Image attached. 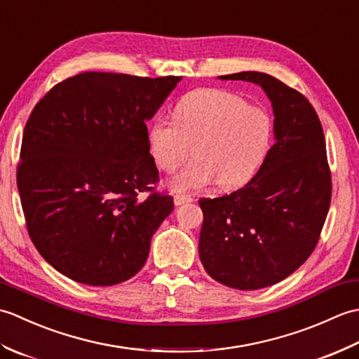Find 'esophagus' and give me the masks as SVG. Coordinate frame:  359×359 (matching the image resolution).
<instances>
[{"label":"esophagus","mask_w":359,"mask_h":359,"mask_svg":"<svg viewBox=\"0 0 359 359\" xmlns=\"http://www.w3.org/2000/svg\"><path fill=\"white\" fill-rule=\"evenodd\" d=\"M189 202H193L191 196H185V194H175L174 196V203L177 205V207H180V205H184V203H189Z\"/></svg>","instance_id":"34e87169"}]
</instances>
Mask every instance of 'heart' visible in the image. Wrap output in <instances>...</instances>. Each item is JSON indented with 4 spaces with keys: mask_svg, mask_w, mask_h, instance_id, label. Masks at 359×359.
Instances as JSON below:
<instances>
[{
    "mask_svg": "<svg viewBox=\"0 0 359 359\" xmlns=\"http://www.w3.org/2000/svg\"><path fill=\"white\" fill-rule=\"evenodd\" d=\"M269 114L222 89L187 94L174 108L172 121L156 118L148 128V147L156 166L168 174L196 157L171 180L175 191H193L217 182L234 189L253 177L270 148Z\"/></svg>",
    "mask_w": 359,
    "mask_h": 359,
    "instance_id": "1",
    "label": "heart"
}]
</instances>
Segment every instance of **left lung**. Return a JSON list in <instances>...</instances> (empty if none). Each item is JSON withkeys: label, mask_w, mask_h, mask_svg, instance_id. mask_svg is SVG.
<instances>
[{"label": "left lung", "mask_w": 359, "mask_h": 359, "mask_svg": "<svg viewBox=\"0 0 359 359\" xmlns=\"http://www.w3.org/2000/svg\"><path fill=\"white\" fill-rule=\"evenodd\" d=\"M261 86L273 108L274 144L248 184L216 199H201L199 256L226 287L278 284L315 250L330 207L325 139L313 106L264 72L220 75Z\"/></svg>", "instance_id": "left-lung-1"}]
</instances>
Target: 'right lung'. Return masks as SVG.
<instances>
[{
    "instance_id": "add662e5",
    "label": "right lung",
    "mask_w": 359,
    "mask_h": 359,
    "mask_svg": "<svg viewBox=\"0 0 359 359\" xmlns=\"http://www.w3.org/2000/svg\"><path fill=\"white\" fill-rule=\"evenodd\" d=\"M180 80L83 72L30 114L18 193L30 239L65 276L108 287L147 262L152 234L174 208L171 196H139L158 182L147 121Z\"/></svg>"
}]
</instances>
